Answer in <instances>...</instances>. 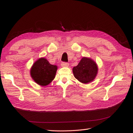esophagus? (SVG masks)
<instances>
[{"mask_svg": "<svg viewBox=\"0 0 133 133\" xmlns=\"http://www.w3.org/2000/svg\"><path fill=\"white\" fill-rule=\"evenodd\" d=\"M61 65L62 67H68V66L69 65V64L68 63H65V62H63L61 64Z\"/></svg>", "mask_w": 133, "mask_h": 133, "instance_id": "34e87169", "label": "esophagus"}]
</instances>
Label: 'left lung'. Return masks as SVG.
I'll list each match as a JSON object with an SVG mask.
<instances>
[{
	"instance_id": "1",
	"label": "left lung",
	"mask_w": 133,
	"mask_h": 133,
	"mask_svg": "<svg viewBox=\"0 0 133 133\" xmlns=\"http://www.w3.org/2000/svg\"><path fill=\"white\" fill-rule=\"evenodd\" d=\"M98 72L97 64L88 57H83L78 65L73 68L74 77L83 84H88L93 81Z\"/></svg>"
}]
</instances>
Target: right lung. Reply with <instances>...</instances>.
<instances>
[{"label": "right lung", "instance_id": "add662e5", "mask_svg": "<svg viewBox=\"0 0 133 133\" xmlns=\"http://www.w3.org/2000/svg\"><path fill=\"white\" fill-rule=\"evenodd\" d=\"M57 69V65L50 64L45 58H41L33 64L30 73L36 83L44 87L49 85L54 80Z\"/></svg>", "mask_w": 133, "mask_h": 133}]
</instances>
